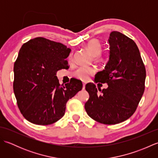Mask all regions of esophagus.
I'll return each mask as SVG.
<instances>
[{"mask_svg": "<svg viewBox=\"0 0 158 158\" xmlns=\"http://www.w3.org/2000/svg\"><path fill=\"white\" fill-rule=\"evenodd\" d=\"M85 84H86V83H85V82H83V89H85Z\"/></svg>", "mask_w": 158, "mask_h": 158, "instance_id": "34e87169", "label": "esophagus"}]
</instances>
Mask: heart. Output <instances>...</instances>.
I'll list each match as a JSON object with an SVG mask.
<instances>
[{"instance_id":"heart-1","label":"heart","mask_w":158,"mask_h":158,"mask_svg":"<svg viewBox=\"0 0 158 158\" xmlns=\"http://www.w3.org/2000/svg\"><path fill=\"white\" fill-rule=\"evenodd\" d=\"M85 48L93 56H96V59L97 60H102V58L100 55V53L102 52V45L98 40H90L86 43ZM71 60L72 56L70 55L69 57V60L71 61ZM94 73V69L92 67L80 66L74 72L73 75L76 78L86 81Z\"/></svg>"}]
</instances>
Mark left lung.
<instances>
[{
    "instance_id": "left-lung-1",
    "label": "left lung",
    "mask_w": 158,
    "mask_h": 158,
    "mask_svg": "<svg viewBox=\"0 0 158 158\" xmlns=\"http://www.w3.org/2000/svg\"><path fill=\"white\" fill-rule=\"evenodd\" d=\"M109 60L95 75L96 83L108 88L98 94L96 85H85L89 100L85 104L88 115L99 123L113 125L132 116L145 91L146 70L135 42L122 33L110 32Z\"/></svg>"
}]
</instances>
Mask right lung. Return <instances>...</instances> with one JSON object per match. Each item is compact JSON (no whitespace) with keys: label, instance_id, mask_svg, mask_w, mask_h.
<instances>
[{"label":"right lung","instance_id":"obj_1","mask_svg":"<svg viewBox=\"0 0 158 158\" xmlns=\"http://www.w3.org/2000/svg\"><path fill=\"white\" fill-rule=\"evenodd\" d=\"M71 51L60 43L36 37L20 48L14 63L13 92L26 119L36 125H49L64 115L66 104L81 90L80 80L60 85L56 73L69 67Z\"/></svg>","mask_w":158,"mask_h":158}]
</instances>
